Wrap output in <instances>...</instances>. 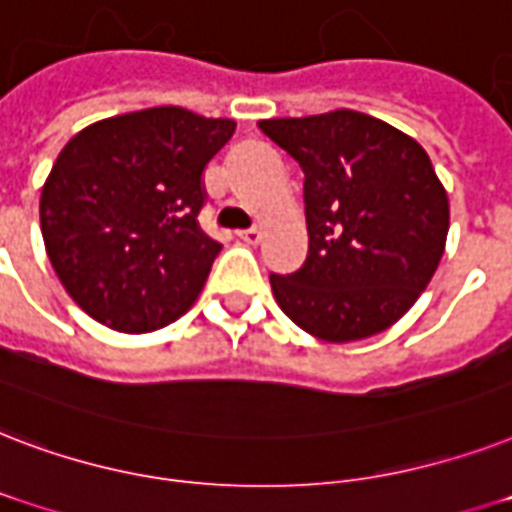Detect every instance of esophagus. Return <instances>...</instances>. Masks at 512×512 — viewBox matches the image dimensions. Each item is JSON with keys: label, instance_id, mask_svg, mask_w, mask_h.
<instances>
[{"label": "esophagus", "instance_id": "esophagus-1", "mask_svg": "<svg viewBox=\"0 0 512 512\" xmlns=\"http://www.w3.org/2000/svg\"><path fill=\"white\" fill-rule=\"evenodd\" d=\"M237 237H240L245 245H259L261 240H264V232H261V229H245V232H237Z\"/></svg>", "mask_w": 512, "mask_h": 512}]
</instances>
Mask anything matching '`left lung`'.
Listing matches in <instances>:
<instances>
[{"mask_svg": "<svg viewBox=\"0 0 512 512\" xmlns=\"http://www.w3.org/2000/svg\"><path fill=\"white\" fill-rule=\"evenodd\" d=\"M259 130L304 170L310 253L299 272L269 275L277 307L331 344L387 331L446 251L449 194L427 152L352 109L261 120Z\"/></svg>", "mask_w": 512, "mask_h": 512, "instance_id": "left-lung-1", "label": "left lung"}]
</instances>
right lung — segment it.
Returning <instances> with one entry per match:
<instances>
[{"label": "right lung", "instance_id": "right-lung-1", "mask_svg": "<svg viewBox=\"0 0 512 512\" xmlns=\"http://www.w3.org/2000/svg\"><path fill=\"white\" fill-rule=\"evenodd\" d=\"M235 128L154 106L93 122L63 146L39 224L79 310L120 334H149L192 307L221 251L197 224L202 170Z\"/></svg>", "mask_w": 512, "mask_h": 512}]
</instances>
